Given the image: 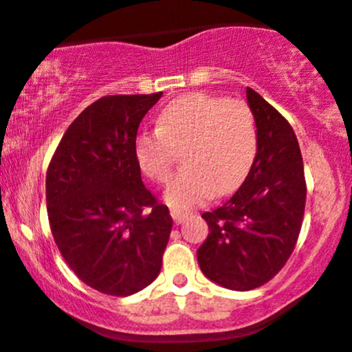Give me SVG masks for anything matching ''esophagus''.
Here are the masks:
<instances>
[{
    "label": "esophagus",
    "mask_w": 352,
    "mask_h": 352,
    "mask_svg": "<svg viewBox=\"0 0 352 352\" xmlns=\"http://www.w3.org/2000/svg\"><path fill=\"white\" fill-rule=\"evenodd\" d=\"M170 214H172L173 221H175L177 225L184 223V221L187 220V213H184V211H179V210H172V211H170Z\"/></svg>",
    "instance_id": "34e87169"
}]
</instances>
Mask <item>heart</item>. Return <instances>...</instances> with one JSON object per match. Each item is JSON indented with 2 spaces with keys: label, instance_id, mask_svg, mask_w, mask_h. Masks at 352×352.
Masks as SVG:
<instances>
[{
  "label": "heart",
  "instance_id": "1",
  "mask_svg": "<svg viewBox=\"0 0 352 352\" xmlns=\"http://www.w3.org/2000/svg\"><path fill=\"white\" fill-rule=\"evenodd\" d=\"M258 124L242 100L189 94L166 104L158 129L139 132L134 155L141 172L156 184L172 177L177 151L186 168L165 190L175 210H190L214 192L228 194L248 177L258 155Z\"/></svg>",
  "mask_w": 352,
  "mask_h": 352
}]
</instances>
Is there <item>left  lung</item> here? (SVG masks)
Returning a JSON list of instances; mask_svg holds the SVG:
<instances>
[{"instance_id":"1","label":"left lung","mask_w":352,"mask_h":352,"mask_svg":"<svg viewBox=\"0 0 352 352\" xmlns=\"http://www.w3.org/2000/svg\"><path fill=\"white\" fill-rule=\"evenodd\" d=\"M245 94L258 124V155L234 196L203 213L210 234L197 249L201 272L232 291L259 287L284 268L306 204L305 166L291 124L251 87Z\"/></svg>"}]
</instances>
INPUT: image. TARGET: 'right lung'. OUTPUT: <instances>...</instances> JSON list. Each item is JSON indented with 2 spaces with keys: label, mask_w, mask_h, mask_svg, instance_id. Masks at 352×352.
<instances>
[{
  "label": "right lung",
  "mask_w": 352,
  "mask_h": 352,
  "mask_svg": "<svg viewBox=\"0 0 352 352\" xmlns=\"http://www.w3.org/2000/svg\"><path fill=\"white\" fill-rule=\"evenodd\" d=\"M162 94L94 101L72 122L47 166L54 242L72 272L108 296L148 287L172 232L168 208L144 187L134 155L139 124Z\"/></svg>",
  "instance_id": "1"
}]
</instances>
